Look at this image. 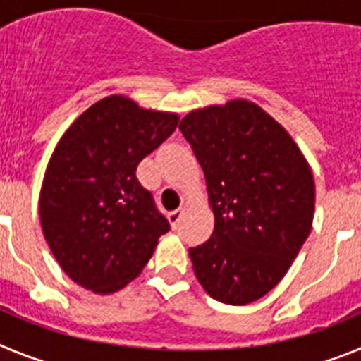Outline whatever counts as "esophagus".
Masks as SVG:
<instances>
[{"instance_id": "1", "label": "esophagus", "mask_w": 361, "mask_h": 361, "mask_svg": "<svg viewBox=\"0 0 361 361\" xmlns=\"http://www.w3.org/2000/svg\"><path fill=\"white\" fill-rule=\"evenodd\" d=\"M183 215H184V208H178V209H175V212H171L170 215H168V219H170V224H171V228H177L178 226V222H180V219H183Z\"/></svg>"}]
</instances>
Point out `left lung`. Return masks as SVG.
Segmentation results:
<instances>
[{"label":"left lung","mask_w":361,"mask_h":361,"mask_svg":"<svg viewBox=\"0 0 361 361\" xmlns=\"http://www.w3.org/2000/svg\"><path fill=\"white\" fill-rule=\"evenodd\" d=\"M178 128L206 175L212 237L190 247L212 298L245 305L275 288L307 240L314 180L286 130L250 101L188 114Z\"/></svg>","instance_id":"1"}]
</instances>
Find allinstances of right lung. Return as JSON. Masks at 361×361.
Instances as JSON below:
<instances>
[{"label": "right lung", "instance_id": "obj_1", "mask_svg": "<svg viewBox=\"0 0 361 361\" xmlns=\"http://www.w3.org/2000/svg\"><path fill=\"white\" fill-rule=\"evenodd\" d=\"M177 123L175 114L110 95L81 114L57 142L41 186V228L59 266L82 288L119 291L170 231L135 171Z\"/></svg>", "mask_w": 361, "mask_h": 361}]
</instances>
